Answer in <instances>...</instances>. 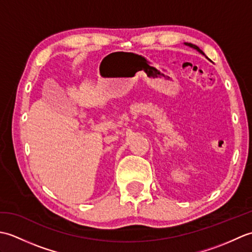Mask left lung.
I'll list each match as a JSON object with an SVG mask.
<instances>
[{"mask_svg":"<svg viewBox=\"0 0 252 252\" xmlns=\"http://www.w3.org/2000/svg\"><path fill=\"white\" fill-rule=\"evenodd\" d=\"M185 45H187V46H189V47H192V49H195L196 51H198V52H199L200 53V54H203V55H205V53H203L200 49H199V47H198L197 45H195V44H191V43H184Z\"/></svg>","mask_w":252,"mask_h":252,"instance_id":"1","label":"left lung"}]
</instances>
